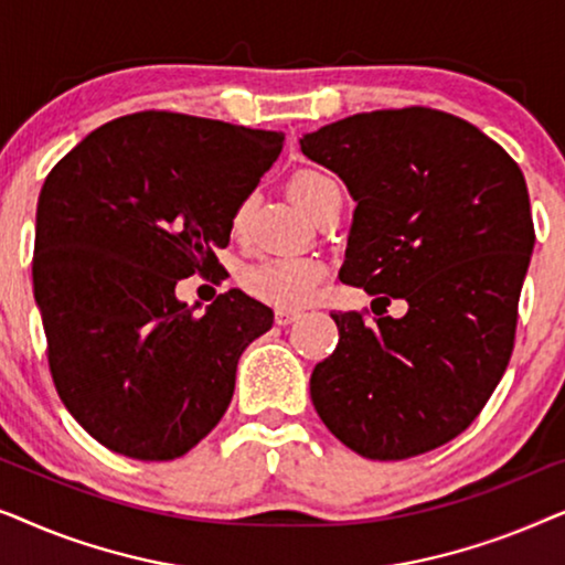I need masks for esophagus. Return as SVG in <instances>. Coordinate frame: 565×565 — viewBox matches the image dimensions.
Here are the masks:
<instances>
[{
    "mask_svg": "<svg viewBox=\"0 0 565 565\" xmlns=\"http://www.w3.org/2000/svg\"><path fill=\"white\" fill-rule=\"evenodd\" d=\"M300 316V311H285V308H280V311L275 313V321L280 323V327H290L292 321H296Z\"/></svg>",
    "mask_w": 565,
    "mask_h": 565,
    "instance_id": "34e87169",
    "label": "esophagus"
}]
</instances>
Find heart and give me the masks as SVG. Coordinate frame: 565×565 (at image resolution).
I'll list each match as a JSON object with an SVG mask.
<instances>
[{
	"label": "heart",
	"mask_w": 565,
	"mask_h": 565,
	"mask_svg": "<svg viewBox=\"0 0 565 565\" xmlns=\"http://www.w3.org/2000/svg\"><path fill=\"white\" fill-rule=\"evenodd\" d=\"M290 198L313 215H319L331 200L342 195L337 180L329 174L316 172V169H300L290 180ZM252 211V198H246L234 213V231H242L246 226ZM327 275L321 259L303 257V254H285V257H269L259 259L249 265L242 273V285L252 298L262 300V303L285 308V311H296L311 303L319 282Z\"/></svg>",
	"instance_id": "obj_1"
}]
</instances>
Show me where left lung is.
Instances as JSON below:
<instances>
[{"label":"left lung","mask_w":565,"mask_h":565,"mask_svg":"<svg viewBox=\"0 0 565 565\" xmlns=\"http://www.w3.org/2000/svg\"><path fill=\"white\" fill-rule=\"evenodd\" d=\"M354 198L339 280L406 316L331 313L339 344L311 373L331 435L370 460L450 443L514 350L535 246L522 169L468 120L431 107L360 113L300 138Z\"/></svg>","instance_id":"left-lung-1"}]
</instances>
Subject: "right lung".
<instances>
[{
    "label": "right lung",
    "instance_id": "right-lung-1",
    "mask_svg": "<svg viewBox=\"0 0 565 565\" xmlns=\"http://www.w3.org/2000/svg\"><path fill=\"white\" fill-rule=\"evenodd\" d=\"M285 136L180 113L105 122L45 177L33 290L68 414L107 450L174 460L226 414L236 365L273 308L221 292L203 316L182 277L218 273L236 207Z\"/></svg>",
    "mask_w": 565,
    "mask_h": 565
}]
</instances>
